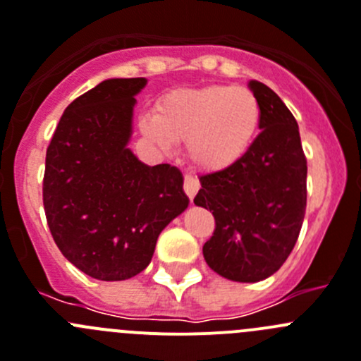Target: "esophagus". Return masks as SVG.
I'll use <instances>...</instances> for the list:
<instances>
[{
	"mask_svg": "<svg viewBox=\"0 0 361 361\" xmlns=\"http://www.w3.org/2000/svg\"><path fill=\"white\" fill-rule=\"evenodd\" d=\"M183 190H185V194L188 196V200L192 201L194 197H196L197 190H200V181H197L194 176H190V174H187L183 180Z\"/></svg>",
	"mask_w": 361,
	"mask_h": 361,
	"instance_id": "obj_1",
	"label": "esophagus"
}]
</instances>
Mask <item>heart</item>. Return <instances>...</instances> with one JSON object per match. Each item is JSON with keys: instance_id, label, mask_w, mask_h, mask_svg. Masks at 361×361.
<instances>
[{"instance_id": "1", "label": "heart", "mask_w": 361, "mask_h": 361, "mask_svg": "<svg viewBox=\"0 0 361 361\" xmlns=\"http://www.w3.org/2000/svg\"><path fill=\"white\" fill-rule=\"evenodd\" d=\"M260 121L262 106L251 90L208 85L167 94L157 114L142 117L140 128L164 151L173 142H187V157L196 169L221 173L249 153Z\"/></svg>"}]
</instances>
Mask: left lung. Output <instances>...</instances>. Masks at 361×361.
<instances>
[{"label": "left lung", "instance_id": "left-lung-1", "mask_svg": "<svg viewBox=\"0 0 361 361\" xmlns=\"http://www.w3.org/2000/svg\"><path fill=\"white\" fill-rule=\"evenodd\" d=\"M249 89L262 106L260 135L233 167L200 178L194 203L210 210L215 230L203 245L222 278L255 283L274 274L298 242L306 210V157L287 104L262 82Z\"/></svg>", "mask_w": 361, "mask_h": 361}]
</instances>
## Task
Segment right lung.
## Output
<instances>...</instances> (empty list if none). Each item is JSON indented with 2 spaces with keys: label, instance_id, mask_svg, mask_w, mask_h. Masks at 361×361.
<instances>
[{
  "label": "right lung",
  "instance_id": "1",
  "mask_svg": "<svg viewBox=\"0 0 361 361\" xmlns=\"http://www.w3.org/2000/svg\"><path fill=\"white\" fill-rule=\"evenodd\" d=\"M146 78H110L66 109L46 151L42 200L53 240L90 278L123 281L149 265L158 235L187 210L183 176L131 153Z\"/></svg>",
  "mask_w": 361,
  "mask_h": 361
}]
</instances>
